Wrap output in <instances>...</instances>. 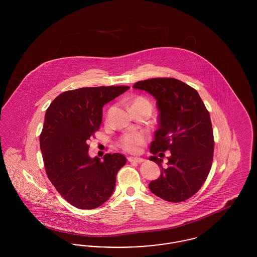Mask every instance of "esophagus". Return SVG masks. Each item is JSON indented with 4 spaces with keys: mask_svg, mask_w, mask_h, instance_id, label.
Returning <instances> with one entry per match:
<instances>
[{
    "mask_svg": "<svg viewBox=\"0 0 257 257\" xmlns=\"http://www.w3.org/2000/svg\"><path fill=\"white\" fill-rule=\"evenodd\" d=\"M128 161L130 162V163H137V164H141V163H143L145 160L143 159V158H136V157H129L128 158Z\"/></svg>",
    "mask_w": 257,
    "mask_h": 257,
    "instance_id": "obj_1",
    "label": "esophagus"
}]
</instances>
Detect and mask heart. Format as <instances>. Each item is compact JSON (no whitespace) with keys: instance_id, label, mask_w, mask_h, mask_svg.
Listing matches in <instances>:
<instances>
[{"instance_id":"heart-1","label":"heart","mask_w":257,"mask_h":257,"mask_svg":"<svg viewBox=\"0 0 257 257\" xmlns=\"http://www.w3.org/2000/svg\"><path fill=\"white\" fill-rule=\"evenodd\" d=\"M130 109L131 110L136 109H148L151 110L150 102L142 96L135 97L130 101ZM146 141V138L143 134L133 133V134L125 135L120 140V147L124 151L129 153H135L138 151L139 147H141Z\"/></svg>"}]
</instances>
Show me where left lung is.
Wrapping results in <instances>:
<instances>
[{"instance_id":"obj_1","label":"left lung","mask_w":257,"mask_h":257,"mask_svg":"<svg viewBox=\"0 0 257 257\" xmlns=\"http://www.w3.org/2000/svg\"><path fill=\"white\" fill-rule=\"evenodd\" d=\"M157 100L159 128L150 145L149 160L162 169L149 190L161 198L180 202L194 196L211 170L214 138L210 114L195 88L173 78H154L136 83ZM169 150L167 167L155 155Z\"/></svg>"}]
</instances>
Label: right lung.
I'll use <instances>...</instances> for the list:
<instances>
[{"label":"right lung","mask_w":257,"mask_h":257,"mask_svg":"<svg viewBox=\"0 0 257 257\" xmlns=\"http://www.w3.org/2000/svg\"><path fill=\"white\" fill-rule=\"evenodd\" d=\"M127 86L82 87L62 92L45 113L39 137L50 181L61 196L79 209H94L113 193L116 174L126 164L120 153L103 160L88 155L87 141L99 129L103 107L128 90Z\"/></svg>","instance_id":"1"}]
</instances>
